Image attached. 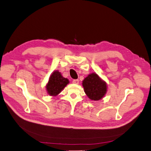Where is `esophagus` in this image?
Masks as SVG:
<instances>
[{"mask_svg": "<svg viewBox=\"0 0 151 151\" xmlns=\"http://www.w3.org/2000/svg\"><path fill=\"white\" fill-rule=\"evenodd\" d=\"M73 83L75 84H78L79 83V80L78 79H75L73 80Z\"/></svg>", "mask_w": 151, "mask_h": 151, "instance_id": "obj_1", "label": "esophagus"}]
</instances>
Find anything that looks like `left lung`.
Masks as SVG:
<instances>
[{"label": "left lung", "mask_w": 151, "mask_h": 151, "mask_svg": "<svg viewBox=\"0 0 151 151\" xmlns=\"http://www.w3.org/2000/svg\"><path fill=\"white\" fill-rule=\"evenodd\" d=\"M83 87L87 96L92 100L101 99L106 92V85L96 73L88 75L83 81Z\"/></svg>", "instance_id": "8db88e82"}]
</instances>
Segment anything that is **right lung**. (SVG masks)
Listing matches in <instances>:
<instances>
[{"mask_svg": "<svg viewBox=\"0 0 151 151\" xmlns=\"http://www.w3.org/2000/svg\"><path fill=\"white\" fill-rule=\"evenodd\" d=\"M68 83V79L64 78L59 71H55L50 77L46 90L50 96H56L60 93Z\"/></svg>", "mask_w": 151, "mask_h": 151, "instance_id": "obj_1", "label": "right lung"}]
</instances>
